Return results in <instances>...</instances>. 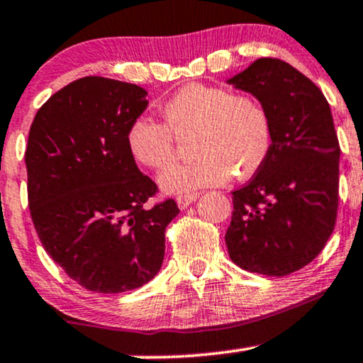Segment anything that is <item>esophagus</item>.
Instances as JSON below:
<instances>
[{
    "mask_svg": "<svg viewBox=\"0 0 363 363\" xmlns=\"http://www.w3.org/2000/svg\"><path fill=\"white\" fill-rule=\"evenodd\" d=\"M197 199V194H180V196H177V204L180 209H185L186 206L192 204L194 201Z\"/></svg>",
    "mask_w": 363,
    "mask_h": 363,
    "instance_id": "obj_1",
    "label": "esophagus"
}]
</instances>
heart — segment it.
<instances>
[{
    "mask_svg": "<svg viewBox=\"0 0 363 363\" xmlns=\"http://www.w3.org/2000/svg\"><path fill=\"white\" fill-rule=\"evenodd\" d=\"M161 114L164 124L149 118L133 121L126 145L138 164L164 169L177 155L174 136L192 135L189 150L194 157L167 167L159 178L166 192L220 185L230 174L249 178L270 154V116L251 93L186 84L167 100Z\"/></svg>",
    "mask_w": 363,
    "mask_h": 363,
    "instance_id": "1",
    "label": "heart"
}]
</instances>
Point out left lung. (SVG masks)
<instances>
[{
	"instance_id": "left-lung-1",
	"label": "left lung",
	"mask_w": 363,
	"mask_h": 363,
	"mask_svg": "<svg viewBox=\"0 0 363 363\" xmlns=\"http://www.w3.org/2000/svg\"><path fill=\"white\" fill-rule=\"evenodd\" d=\"M228 83L252 93L272 124L267 161L232 192L228 255L244 270L289 275L320 255L336 227L341 149L329 102L279 58H258Z\"/></svg>"
}]
</instances>
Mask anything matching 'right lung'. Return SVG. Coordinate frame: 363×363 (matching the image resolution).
I'll return each mask as SVG.
<instances>
[{
	"label": "right lung",
	"instance_id": "right-lung-1",
	"mask_svg": "<svg viewBox=\"0 0 363 363\" xmlns=\"http://www.w3.org/2000/svg\"><path fill=\"white\" fill-rule=\"evenodd\" d=\"M147 91L88 76L53 93L36 112L26 149L27 201L43 247L81 287L118 294L154 279L173 199L150 204L157 185L126 145Z\"/></svg>",
	"mask_w": 363,
	"mask_h": 363
}]
</instances>
